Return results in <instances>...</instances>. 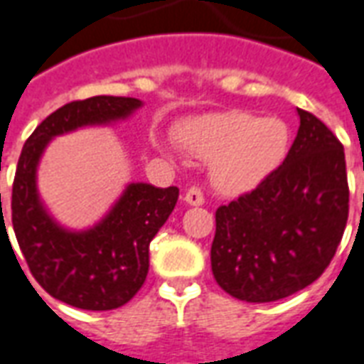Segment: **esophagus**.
<instances>
[{"mask_svg": "<svg viewBox=\"0 0 364 364\" xmlns=\"http://www.w3.org/2000/svg\"><path fill=\"white\" fill-rule=\"evenodd\" d=\"M183 200L191 206H203L205 205V195H203V191L198 189V187H191V189L183 195Z\"/></svg>", "mask_w": 364, "mask_h": 364, "instance_id": "obj_1", "label": "esophagus"}]
</instances>
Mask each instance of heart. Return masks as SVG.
I'll use <instances>...</instances> for the list:
<instances>
[{
  "label": "heart",
  "mask_w": 364,
  "mask_h": 364,
  "mask_svg": "<svg viewBox=\"0 0 364 364\" xmlns=\"http://www.w3.org/2000/svg\"><path fill=\"white\" fill-rule=\"evenodd\" d=\"M179 142L193 156L210 159L214 189L242 195L281 167L290 148V127L279 117L214 112L183 124Z\"/></svg>",
  "instance_id": "obj_1"
}]
</instances>
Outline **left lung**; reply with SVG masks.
Instances as JSON below:
<instances>
[{"label": "left lung", "instance_id": "left-lung-1", "mask_svg": "<svg viewBox=\"0 0 364 364\" xmlns=\"http://www.w3.org/2000/svg\"><path fill=\"white\" fill-rule=\"evenodd\" d=\"M298 117L282 166L216 210L213 274L237 300L274 302L306 289L343 237L349 216L343 146L312 112L298 109Z\"/></svg>", "mask_w": 364, "mask_h": 364}]
</instances>
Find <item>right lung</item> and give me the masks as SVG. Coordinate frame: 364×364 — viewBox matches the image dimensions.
<instances>
[{
	"label": "right lung",
	"mask_w": 364,
	"mask_h": 364,
	"mask_svg": "<svg viewBox=\"0 0 364 364\" xmlns=\"http://www.w3.org/2000/svg\"><path fill=\"white\" fill-rule=\"evenodd\" d=\"M140 107V99L112 95L64 105L28 136L17 164L11 222L23 257L50 296L82 310H114L140 290L150 267V242L173 213L179 189L130 183L95 226L68 230L52 218L38 197V161L52 138L128 119ZM0 224L7 234L4 213Z\"/></svg>",
	"instance_id": "add662e5"
}]
</instances>
